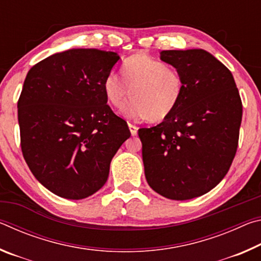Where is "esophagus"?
Segmentation results:
<instances>
[{
    "label": "esophagus",
    "instance_id": "esophagus-1",
    "mask_svg": "<svg viewBox=\"0 0 261 261\" xmlns=\"http://www.w3.org/2000/svg\"><path fill=\"white\" fill-rule=\"evenodd\" d=\"M129 129H130V132H131L132 136H136L137 132H138V127H137L134 124H131V123H129Z\"/></svg>",
    "mask_w": 261,
    "mask_h": 261
}]
</instances>
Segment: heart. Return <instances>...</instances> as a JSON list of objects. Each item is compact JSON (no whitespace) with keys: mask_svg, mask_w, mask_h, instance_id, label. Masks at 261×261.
<instances>
[{"mask_svg":"<svg viewBox=\"0 0 261 261\" xmlns=\"http://www.w3.org/2000/svg\"><path fill=\"white\" fill-rule=\"evenodd\" d=\"M184 79L177 69L146 54L125 60L122 76L109 72L103 81V91L109 103L122 108L129 118H145L160 122L177 107L184 93Z\"/></svg>","mask_w":261,"mask_h":261,"instance_id":"heart-1","label":"heart"}]
</instances>
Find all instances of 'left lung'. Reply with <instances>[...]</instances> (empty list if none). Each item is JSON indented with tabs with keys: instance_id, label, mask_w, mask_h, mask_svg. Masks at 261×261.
Wrapping results in <instances>:
<instances>
[{
	"instance_id": "obj_1",
	"label": "left lung",
	"mask_w": 261,
	"mask_h": 261,
	"mask_svg": "<svg viewBox=\"0 0 261 261\" xmlns=\"http://www.w3.org/2000/svg\"><path fill=\"white\" fill-rule=\"evenodd\" d=\"M161 61L184 79L176 109L156 126L138 130L145 176L154 191L188 200L215 188L235 158L242 101L231 72L204 49L162 50Z\"/></svg>"
}]
</instances>
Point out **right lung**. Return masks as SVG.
<instances>
[{"mask_svg": "<svg viewBox=\"0 0 261 261\" xmlns=\"http://www.w3.org/2000/svg\"><path fill=\"white\" fill-rule=\"evenodd\" d=\"M118 60L114 51L69 49L28 72L18 100L21 152L56 196L78 200L102 188L112 159L131 136L103 91Z\"/></svg>", "mask_w": 261, "mask_h": 261, "instance_id": "obj_1", "label": "right lung"}]
</instances>
